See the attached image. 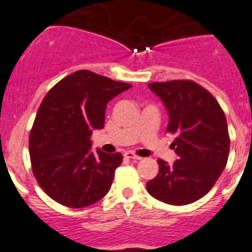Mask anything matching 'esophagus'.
<instances>
[{
  "label": "esophagus",
  "mask_w": 252,
  "mask_h": 252,
  "mask_svg": "<svg viewBox=\"0 0 252 252\" xmlns=\"http://www.w3.org/2000/svg\"><path fill=\"white\" fill-rule=\"evenodd\" d=\"M124 158H130V160H134V161H138V160H141V156H137L136 154H133V152H126L124 154Z\"/></svg>",
  "instance_id": "1"
}]
</instances>
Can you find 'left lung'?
Here are the masks:
<instances>
[{"instance_id": "left-lung-1", "label": "left lung", "mask_w": 252, "mask_h": 252, "mask_svg": "<svg viewBox=\"0 0 252 252\" xmlns=\"http://www.w3.org/2000/svg\"><path fill=\"white\" fill-rule=\"evenodd\" d=\"M169 115L166 132L178 160H158V173L147 192L169 205H187L208 193L220 177L229 155L227 119L210 92L192 80L150 83Z\"/></svg>"}]
</instances>
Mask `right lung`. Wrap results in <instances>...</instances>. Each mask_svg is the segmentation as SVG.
Listing matches in <instances>:
<instances>
[{"label":"right lung","mask_w":252,"mask_h":252,"mask_svg":"<svg viewBox=\"0 0 252 252\" xmlns=\"http://www.w3.org/2000/svg\"><path fill=\"white\" fill-rule=\"evenodd\" d=\"M130 84L78 70L55 84L42 101L29 136L33 174L46 193L69 208H84L109 192L122 154L91 150L102 129L107 102Z\"/></svg>","instance_id":"add662e5"}]
</instances>
